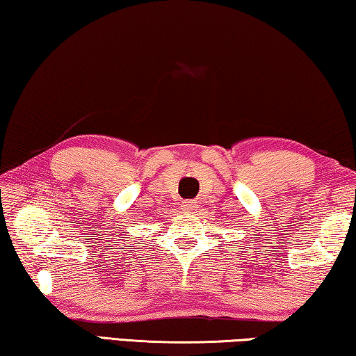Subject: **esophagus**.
<instances>
[{"instance_id": "34e87169", "label": "esophagus", "mask_w": 356, "mask_h": 356, "mask_svg": "<svg viewBox=\"0 0 356 356\" xmlns=\"http://www.w3.org/2000/svg\"><path fill=\"white\" fill-rule=\"evenodd\" d=\"M196 209H198V201H196V200H188L182 204L184 212H195Z\"/></svg>"}]
</instances>
